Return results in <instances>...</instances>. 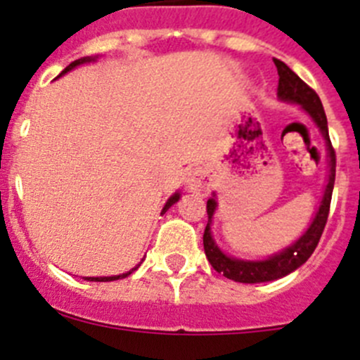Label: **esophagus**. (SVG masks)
I'll use <instances>...</instances> for the list:
<instances>
[{"mask_svg": "<svg viewBox=\"0 0 360 360\" xmlns=\"http://www.w3.org/2000/svg\"><path fill=\"white\" fill-rule=\"evenodd\" d=\"M205 180H207V171L205 167H195L187 173L186 186L189 191H202L205 187Z\"/></svg>", "mask_w": 360, "mask_h": 360, "instance_id": "esophagus-1", "label": "esophagus"}]
</instances>
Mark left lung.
Masks as SVG:
<instances>
[{
  "label": "left lung",
  "instance_id": "left-lung-1",
  "mask_svg": "<svg viewBox=\"0 0 360 360\" xmlns=\"http://www.w3.org/2000/svg\"><path fill=\"white\" fill-rule=\"evenodd\" d=\"M274 65L278 68L279 82H278V98L281 103H292L297 104L301 110L307 113L311 119L314 126L319 129L321 136H323L324 144H326V158H328V180L324 186L323 198H321L319 209L316 211V216L311 218L310 225L307 231L303 232V236H299L292 245L285 247L279 252L272 254V256L265 257V259H240V257H232L225 254L216 245L214 238H212L211 225L212 216H214L218 202H216V195H212L207 200V227L203 232V249H205V256H207L209 263L212 269L219 274H224L227 279L238 283H266L274 281V279L285 278L290 272L297 270L299 266L307 262L311 252L316 250L317 243L321 240V234L324 231L326 219H328L330 212V202H332L333 193V182H335V151L332 148L328 135V120L324 115L323 104L317 94L311 90L307 82L301 79L288 68L287 65L279 59H274Z\"/></svg>",
  "mask_w": 360,
  "mask_h": 360
}]
</instances>
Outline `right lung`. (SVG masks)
Returning a JSON list of instances; mask_svg holds the SVG:
<instances>
[{
    "mask_svg": "<svg viewBox=\"0 0 360 360\" xmlns=\"http://www.w3.org/2000/svg\"><path fill=\"white\" fill-rule=\"evenodd\" d=\"M98 57L97 56H90V57H81V59H77V61H73V63H70L68 66H66L65 70H63L61 73H59V75H57V77H63V75H65V73H68V72H72L73 68H77V66H81V65H88V63H94V61H97ZM178 200H180V193H174V195H171L169 196V200H167V202H165V205H164V209H162V214H164L165 211H167V209L171 207V205H174V203L178 202ZM142 262H144V259H142ZM141 262V263H142ZM141 263H139V265L136 266H133L131 270H128V272H124V274H119V276H97V278H82V279H86V281H115V279H124V278H128L129 274H131V272H135L136 269H139V266H141Z\"/></svg>",
    "mask_w": 360,
    "mask_h": 360,
    "instance_id": "obj_1",
    "label": "right lung"
}]
</instances>
